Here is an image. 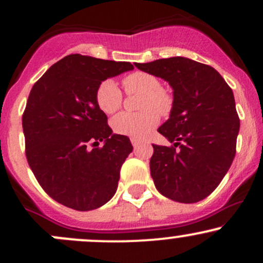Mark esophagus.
Returning <instances> with one entry per match:
<instances>
[{
	"label": "esophagus",
	"instance_id": "esophagus-1",
	"mask_svg": "<svg viewBox=\"0 0 263 263\" xmlns=\"http://www.w3.org/2000/svg\"><path fill=\"white\" fill-rule=\"evenodd\" d=\"M131 142H132V146H134L135 148H137V147L141 144V141L138 140V138H136V137H132L131 138Z\"/></svg>",
	"mask_w": 263,
	"mask_h": 263
}]
</instances>
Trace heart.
<instances>
[{
  "mask_svg": "<svg viewBox=\"0 0 263 263\" xmlns=\"http://www.w3.org/2000/svg\"><path fill=\"white\" fill-rule=\"evenodd\" d=\"M128 93H142L138 114L122 112L111 121L114 131L119 135L142 138L158 125L159 115L171 112L173 100L162 90V83L155 75L144 71H134L123 79ZM96 102L102 112L112 115L121 107L122 92L115 81L105 80L96 91Z\"/></svg>",
  "mask_w": 263,
  "mask_h": 263,
  "instance_id": "b5f03b06",
  "label": "heart"
}]
</instances>
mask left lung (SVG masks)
<instances>
[{
  "mask_svg": "<svg viewBox=\"0 0 263 263\" xmlns=\"http://www.w3.org/2000/svg\"><path fill=\"white\" fill-rule=\"evenodd\" d=\"M135 66L173 89L170 119L158 128L173 146L153 144L149 161L157 190L179 203L203 200L221 182L236 153L240 120L231 87L214 68L184 57Z\"/></svg>",
  "mask_w": 263,
  "mask_h": 263,
  "instance_id": "8db88e82",
  "label": "left lung"
}]
</instances>
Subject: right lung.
Wrapping results in <instances>:
<instances>
[{
    "label": "right lung",
    "mask_w": 263,
    "mask_h": 263,
    "mask_svg": "<svg viewBox=\"0 0 263 263\" xmlns=\"http://www.w3.org/2000/svg\"><path fill=\"white\" fill-rule=\"evenodd\" d=\"M132 69L127 62L70 54L33 85L22 117L27 161L58 203L89 211L116 193L121 165L134 147L127 136L112 134L96 91L102 81ZM100 141L104 146L99 149Z\"/></svg>",
    "instance_id": "obj_1"
}]
</instances>
